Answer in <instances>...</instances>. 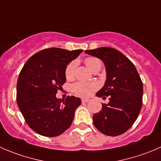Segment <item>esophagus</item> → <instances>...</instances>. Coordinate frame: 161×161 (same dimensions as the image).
<instances>
[{"mask_svg":"<svg viewBox=\"0 0 161 161\" xmlns=\"http://www.w3.org/2000/svg\"><path fill=\"white\" fill-rule=\"evenodd\" d=\"M89 101H90V100L87 99V98H82V103L89 102Z\"/></svg>","mask_w":161,"mask_h":161,"instance_id":"esophagus-1","label":"esophagus"}]
</instances>
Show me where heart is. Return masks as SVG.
I'll return each mask as SVG.
<instances>
[{
	"instance_id": "b5f03b06",
	"label": "heart",
	"mask_w": 161,
	"mask_h": 161,
	"mask_svg": "<svg viewBox=\"0 0 161 161\" xmlns=\"http://www.w3.org/2000/svg\"><path fill=\"white\" fill-rule=\"evenodd\" d=\"M85 63L88 67L90 71L93 69L97 66H101V61L97 58L95 57H88L86 59ZM76 67V61L70 62L66 67L65 69V76L67 79H71L74 75L75 69ZM97 85L93 82H78L72 85L71 89L75 93L79 96L88 97L93 93V92L96 90Z\"/></svg>"
}]
</instances>
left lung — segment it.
Returning a JSON list of instances; mask_svg holds the SVG:
<instances>
[{"mask_svg":"<svg viewBox=\"0 0 161 161\" xmlns=\"http://www.w3.org/2000/svg\"><path fill=\"white\" fill-rule=\"evenodd\" d=\"M85 53L99 58L105 66V83L97 96L110 97L108 104H102L100 112L93 115V124L105 135H122L131 127L142 108L141 78L133 63L117 49L101 47Z\"/></svg>","mask_w":161,"mask_h":161,"instance_id":"8db88e82","label":"left lung"}]
</instances>
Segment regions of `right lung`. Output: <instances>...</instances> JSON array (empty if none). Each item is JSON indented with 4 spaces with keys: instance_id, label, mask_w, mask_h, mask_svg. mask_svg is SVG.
I'll use <instances>...</instances> for the list:
<instances>
[{
    "instance_id": "add662e5",
    "label": "right lung",
    "mask_w": 161,
    "mask_h": 161,
    "mask_svg": "<svg viewBox=\"0 0 161 161\" xmlns=\"http://www.w3.org/2000/svg\"><path fill=\"white\" fill-rule=\"evenodd\" d=\"M82 49H43L33 55L22 68L16 87V101L30 127L46 137L61 135L71 126L81 99L68 96L57 98L66 82L65 69Z\"/></svg>"
}]
</instances>
